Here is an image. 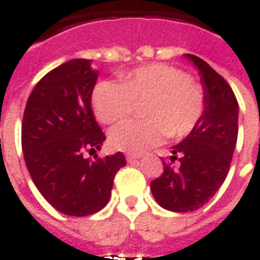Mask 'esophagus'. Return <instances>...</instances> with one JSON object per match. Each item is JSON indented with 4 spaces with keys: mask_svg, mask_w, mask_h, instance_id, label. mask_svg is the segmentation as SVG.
<instances>
[{
    "mask_svg": "<svg viewBox=\"0 0 260 260\" xmlns=\"http://www.w3.org/2000/svg\"><path fill=\"white\" fill-rule=\"evenodd\" d=\"M125 157H126V160L128 161H132V160H136V159H139V157H141V155H136V153L135 155H134V153L131 155L129 153V155H126Z\"/></svg>",
    "mask_w": 260,
    "mask_h": 260,
    "instance_id": "1",
    "label": "esophagus"
}]
</instances>
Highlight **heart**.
<instances>
[{
  "label": "heart",
  "instance_id": "1",
  "mask_svg": "<svg viewBox=\"0 0 260 260\" xmlns=\"http://www.w3.org/2000/svg\"><path fill=\"white\" fill-rule=\"evenodd\" d=\"M146 119H129L115 126L110 142L118 150L141 153L165 136L179 139L197 126L206 111V90L179 67L153 63L122 76L100 81L91 94L92 110L103 124L128 117L135 103L145 101Z\"/></svg>",
  "mask_w": 260,
  "mask_h": 260
}]
</instances>
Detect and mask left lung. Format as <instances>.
Listing matches in <instances>:
<instances>
[{"instance_id": "8db88e82", "label": "left lung", "mask_w": 260, "mask_h": 260, "mask_svg": "<svg viewBox=\"0 0 260 260\" xmlns=\"http://www.w3.org/2000/svg\"><path fill=\"white\" fill-rule=\"evenodd\" d=\"M206 90V111L184 141L173 146L163 173L150 183L155 200L166 210L187 212L210 201L224 183L238 138V101L228 81L194 54ZM178 160V165L174 161Z\"/></svg>"}]
</instances>
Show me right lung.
Returning a JSON list of instances; mask_svg holds the SVG:
<instances>
[{
	"label": "right lung",
	"instance_id": "right-lung-1",
	"mask_svg": "<svg viewBox=\"0 0 260 260\" xmlns=\"http://www.w3.org/2000/svg\"><path fill=\"white\" fill-rule=\"evenodd\" d=\"M74 59L45 74L32 90L22 121V150L41 194L57 211L86 217L104 208L114 177L126 165L121 152L94 159L105 135L91 110L99 74Z\"/></svg>",
	"mask_w": 260,
	"mask_h": 260
}]
</instances>
